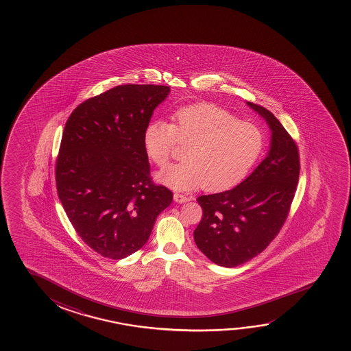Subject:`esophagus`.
<instances>
[{
	"label": "esophagus",
	"instance_id": "esophagus-1",
	"mask_svg": "<svg viewBox=\"0 0 351 351\" xmlns=\"http://www.w3.org/2000/svg\"><path fill=\"white\" fill-rule=\"evenodd\" d=\"M173 200L178 202V204H183V202H189V200H191V197H186V195L180 194V193H175V194H173Z\"/></svg>",
	"mask_w": 351,
	"mask_h": 351
}]
</instances>
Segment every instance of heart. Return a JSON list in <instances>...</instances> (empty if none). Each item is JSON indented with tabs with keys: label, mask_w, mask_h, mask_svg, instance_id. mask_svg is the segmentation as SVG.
Segmentation results:
<instances>
[{
	"label": "heart",
	"mask_w": 351,
	"mask_h": 351,
	"mask_svg": "<svg viewBox=\"0 0 351 351\" xmlns=\"http://www.w3.org/2000/svg\"><path fill=\"white\" fill-rule=\"evenodd\" d=\"M173 123L154 120L145 127L143 145L147 158L167 165L178 143L188 144L184 160L157 173V180L176 191L204 184L207 189H226L240 182L259 159L265 146L263 130L240 121L213 104L181 108Z\"/></svg>",
	"instance_id": "b5f03b06"
}]
</instances>
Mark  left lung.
I'll use <instances>...</instances> for the list:
<instances>
[{
    "mask_svg": "<svg viewBox=\"0 0 351 351\" xmlns=\"http://www.w3.org/2000/svg\"><path fill=\"white\" fill-rule=\"evenodd\" d=\"M269 125L266 158L230 191L202 195V221L194 230L197 248L215 264L235 267L260 254L288 217L298 187V146L271 111L247 101Z\"/></svg>",
    "mask_w": 351,
    "mask_h": 351,
    "instance_id": "left-lung-1",
    "label": "left lung"
}]
</instances>
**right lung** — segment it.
Wrapping results in <instances>:
<instances>
[{
  "mask_svg": "<svg viewBox=\"0 0 351 351\" xmlns=\"http://www.w3.org/2000/svg\"><path fill=\"white\" fill-rule=\"evenodd\" d=\"M162 85H121L77 106L63 130L56 187L77 235L120 260L149 240L173 193L149 176L143 134L168 97Z\"/></svg>",
  "mask_w": 351,
  "mask_h": 351,
  "instance_id": "obj_1",
  "label": "right lung"
}]
</instances>
